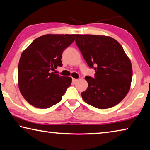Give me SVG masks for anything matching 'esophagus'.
I'll return each instance as SVG.
<instances>
[{
    "label": "esophagus",
    "mask_w": 150,
    "mask_h": 150,
    "mask_svg": "<svg viewBox=\"0 0 150 150\" xmlns=\"http://www.w3.org/2000/svg\"><path fill=\"white\" fill-rule=\"evenodd\" d=\"M78 81V79H75V78H73V79H72V81H73V83H76L77 82V81Z\"/></svg>",
    "instance_id": "34e87169"
}]
</instances>
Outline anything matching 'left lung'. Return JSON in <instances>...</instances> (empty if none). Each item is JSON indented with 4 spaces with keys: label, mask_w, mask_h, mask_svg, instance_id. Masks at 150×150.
Returning a JSON list of instances; mask_svg holds the SVG:
<instances>
[{
    "label": "left lung",
    "mask_w": 150,
    "mask_h": 150,
    "mask_svg": "<svg viewBox=\"0 0 150 150\" xmlns=\"http://www.w3.org/2000/svg\"><path fill=\"white\" fill-rule=\"evenodd\" d=\"M76 44L95 77H86L88 88L83 100L94 107L106 109L120 103L130 91L132 67L122 45L112 38L77 34Z\"/></svg>",
    "instance_id": "1"
}]
</instances>
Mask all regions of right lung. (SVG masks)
<instances>
[{
    "label": "right lung",
    "instance_id": "1",
    "mask_svg": "<svg viewBox=\"0 0 150 150\" xmlns=\"http://www.w3.org/2000/svg\"><path fill=\"white\" fill-rule=\"evenodd\" d=\"M75 34H46L38 38L22 53L18 63V87L28 103L39 108L60 102L72 79L55 74L62 66V53Z\"/></svg>",
    "mask_w": 150,
    "mask_h": 150
}]
</instances>
